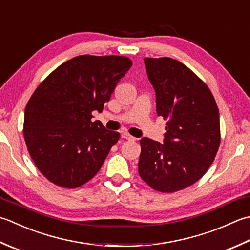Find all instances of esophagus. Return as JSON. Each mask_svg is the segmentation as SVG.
<instances>
[{"instance_id": "esophagus-1", "label": "esophagus", "mask_w": 250, "mask_h": 250, "mask_svg": "<svg viewBox=\"0 0 250 250\" xmlns=\"http://www.w3.org/2000/svg\"><path fill=\"white\" fill-rule=\"evenodd\" d=\"M121 138L124 139V140H128V141H134V138H133V136H131L130 134L125 133V132H122V133H121Z\"/></svg>"}]
</instances>
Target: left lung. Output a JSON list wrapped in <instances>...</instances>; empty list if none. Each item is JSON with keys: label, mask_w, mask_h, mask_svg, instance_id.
Segmentation results:
<instances>
[{"label": "left lung", "mask_w": 250, "mask_h": 250, "mask_svg": "<svg viewBox=\"0 0 250 250\" xmlns=\"http://www.w3.org/2000/svg\"><path fill=\"white\" fill-rule=\"evenodd\" d=\"M156 93V111L167 119L164 144L141 141L140 177L163 193L183 189L203 177L220 145L217 103L209 87L182 62L144 58Z\"/></svg>", "instance_id": "left-lung-1"}]
</instances>
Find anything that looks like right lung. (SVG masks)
<instances>
[{
  "instance_id": "obj_1",
  "label": "right lung",
  "mask_w": 250,
  "mask_h": 250,
  "mask_svg": "<svg viewBox=\"0 0 250 250\" xmlns=\"http://www.w3.org/2000/svg\"><path fill=\"white\" fill-rule=\"evenodd\" d=\"M132 66L125 56L73 57L37 87L24 109L23 136L41 173L76 188L99 172L118 132L92 121Z\"/></svg>"
}]
</instances>
